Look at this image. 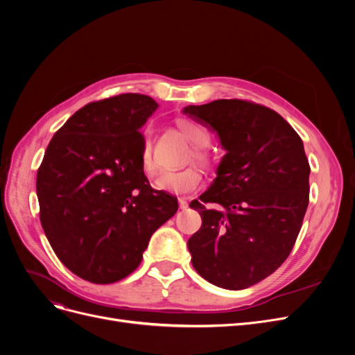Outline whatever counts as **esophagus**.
Listing matches in <instances>:
<instances>
[{
	"instance_id": "34e87169",
	"label": "esophagus",
	"mask_w": 355,
	"mask_h": 355,
	"mask_svg": "<svg viewBox=\"0 0 355 355\" xmlns=\"http://www.w3.org/2000/svg\"><path fill=\"white\" fill-rule=\"evenodd\" d=\"M179 207H180L182 210H185V209L188 207V201H187L185 198H179Z\"/></svg>"
}]
</instances>
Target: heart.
<instances>
[{"instance_id": "1", "label": "heart", "mask_w": 355, "mask_h": 355, "mask_svg": "<svg viewBox=\"0 0 355 355\" xmlns=\"http://www.w3.org/2000/svg\"><path fill=\"white\" fill-rule=\"evenodd\" d=\"M179 130L182 132L188 141L197 146L194 153H191L189 161H197L202 166H209L211 157L206 151V146L210 144V133L206 127L194 120H179ZM141 163L145 173L154 175L157 173L158 166L154 159V142H153V130L151 127H146L144 132V142L141 149ZM202 184V175L197 167H187L182 170H168L163 171L155 179V187L161 191L168 192L173 196H188L196 192Z\"/></svg>"}]
</instances>
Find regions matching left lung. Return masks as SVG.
<instances>
[{"mask_svg":"<svg viewBox=\"0 0 355 355\" xmlns=\"http://www.w3.org/2000/svg\"><path fill=\"white\" fill-rule=\"evenodd\" d=\"M184 112L213 127L227 149L218 178L189 204L202 220L188 240L192 266L214 286L247 288L282 266L302 227L311 171L302 139L280 114L250 101Z\"/></svg>","mask_w":355,"mask_h":355,"instance_id":"left-lung-1","label":"left lung"}]
</instances>
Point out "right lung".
<instances>
[{"label": "right lung", "instance_id": "obj_1", "mask_svg": "<svg viewBox=\"0 0 355 355\" xmlns=\"http://www.w3.org/2000/svg\"><path fill=\"white\" fill-rule=\"evenodd\" d=\"M158 103L124 93L90 102L51 137L37 173L40 220L59 261L85 282L123 280L178 198L144 173L139 132Z\"/></svg>", "mask_w": 355, "mask_h": 355}]
</instances>
